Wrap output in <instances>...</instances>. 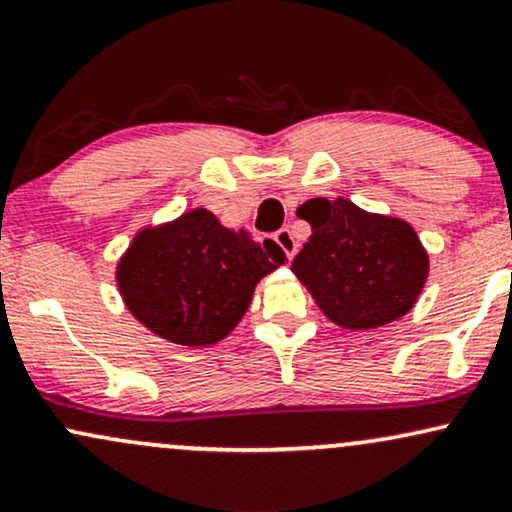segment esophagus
Wrapping results in <instances>:
<instances>
[{
  "label": "esophagus",
  "mask_w": 512,
  "mask_h": 512,
  "mask_svg": "<svg viewBox=\"0 0 512 512\" xmlns=\"http://www.w3.org/2000/svg\"><path fill=\"white\" fill-rule=\"evenodd\" d=\"M274 240H276V245H279L281 250H284V255L291 257L296 255V250H298V240L293 238V233L289 231V228H281V231H276V236H274Z\"/></svg>",
  "instance_id": "34e87169"
}]
</instances>
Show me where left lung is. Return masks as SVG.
Returning a JSON list of instances; mask_svg holds the SVG:
<instances>
[{
	"instance_id": "1",
	"label": "left lung",
	"mask_w": 512,
	"mask_h": 512,
	"mask_svg": "<svg viewBox=\"0 0 512 512\" xmlns=\"http://www.w3.org/2000/svg\"><path fill=\"white\" fill-rule=\"evenodd\" d=\"M298 211L313 233L291 272L334 325L378 330L414 308L428 279V252L407 221L342 197L310 199Z\"/></svg>"
}]
</instances>
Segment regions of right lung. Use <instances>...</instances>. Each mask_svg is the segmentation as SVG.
Segmentation results:
<instances>
[{
	"instance_id": "1",
	"label": "right lung",
	"mask_w": 512,
	"mask_h": 512,
	"mask_svg": "<svg viewBox=\"0 0 512 512\" xmlns=\"http://www.w3.org/2000/svg\"><path fill=\"white\" fill-rule=\"evenodd\" d=\"M286 260L274 240L221 226L207 209L144 226L115 269L127 310L168 342L209 346L233 332L255 286Z\"/></svg>"
}]
</instances>
